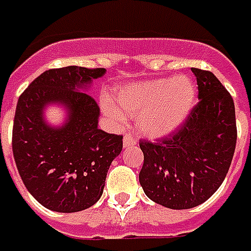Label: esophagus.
I'll return each mask as SVG.
<instances>
[{
  "label": "esophagus",
  "mask_w": 251,
  "mask_h": 251,
  "mask_svg": "<svg viewBox=\"0 0 251 251\" xmlns=\"http://www.w3.org/2000/svg\"><path fill=\"white\" fill-rule=\"evenodd\" d=\"M136 145V140L132 138V135L127 134L124 138H123V147L127 149V147H131V146Z\"/></svg>",
  "instance_id": "1"
}]
</instances>
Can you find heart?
<instances>
[{
  "label": "heart",
  "instance_id": "heart-1",
  "mask_svg": "<svg viewBox=\"0 0 251 251\" xmlns=\"http://www.w3.org/2000/svg\"><path fill=\"white\" fill-rule=\"evenodd\" d=\"M120 111L105 101L104 108L117 122L135 117L142 134L159 138L177 129L195 106L196 86L186 75L161 78L123 86L116 93Z\"/></svg>",
  "mask_w": 251,
  "mask_h": 251
}]
</instances>
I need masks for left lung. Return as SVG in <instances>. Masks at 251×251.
Here are the masks:
<instances>
[{
    "label": "left lung",
    "mask_w": 251,
    "mask_h": 251,
    "mask_svg": "<svg viewBox=\"0 0 251 251\" xmlns=\"http://www.w3.org/2000/svg\"><path fill=\"white\" fill-rule=\"evenodd\" d=\"M199 102L163 139L140 140L145 161L139 182L150 200L172 209L200 205L218 191L236 145L235 106L214 74L193 69Z\"/></svg>",
    "instance_id": "left-lung-1"
}]
</instances>
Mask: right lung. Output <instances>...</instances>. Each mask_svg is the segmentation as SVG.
<instances>
[{
	"mask_svg": "<svg viewBox=\"0 0 251 251\" xmlns=\"http://www.w3.org/2000/svg\"><path fill=\"white\" fill-rule=\"evenodd\" d=\"M105 72L79 66L50 69L17 101L12 134L16 166L28 192L55 212H78L99 201L108 169L122 152V135L99 128L97 102L78 92ZM49 103L68 109L62 127L44 120Z\"/></svg>",
	"mask_w": 251,
	"mask_h": 251,
	"instance_id": "add662e5",
	"label": "right lung"
}]
</instances>
